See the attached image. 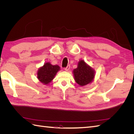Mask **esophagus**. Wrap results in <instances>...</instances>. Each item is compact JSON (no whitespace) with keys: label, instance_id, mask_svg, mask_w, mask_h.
<instances>
[{"label":"esophagus","instance_id":"esophagus-1","mask_svg":"<svg viewBox=\"0 0 134 134\" xmlns=\"http://www.w3.org/2000/svg\"><path fill=\"white\" fill-rule=\"evenodd\" d=\"M70 68V65H68L65 68V70L66 71H68V70H69Z\"/></svg>","mask_w":134,"mask_h":134}]
</instances>
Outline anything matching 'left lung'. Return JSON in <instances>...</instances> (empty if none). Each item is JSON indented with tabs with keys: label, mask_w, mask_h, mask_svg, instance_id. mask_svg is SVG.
Listing matches in <instances>:
<instances>
[{
	"label": "left lung",
	"mask_w": 134,
	"mask_h": 134,
	"mask_svg": "<svg viewBox=\"0 0 134 134\" xmlns=\"http://www.w3.org/2000/svg\"><path fill=\"white\" fill-rule=\"evenodd\" d=\"M73 72L76 82L81 86L90 83L94 76V70L83 60L80 61L78 68L74 70Z\"/></svg>",
	"instance_id": "1"
}]
</instances>
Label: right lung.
<instances>
[{
    "label": "right lung",
    "instance_id": "obj_1",
    "mask_svg": "<svg viewBox=\"0 0 134 134\" xmlns=\"http://www.w3.org/2000/svg\"><path fill=\"white\" fill-rule=\"evenodd\" d=\"M60 70L58 65H52L49 63H46L39 69L37 72V78L41 83L47 84L54 79L55 75Z\"/></svg>",
    "mask_w": 134,
    "mask_h": 134
}]
</instances>
